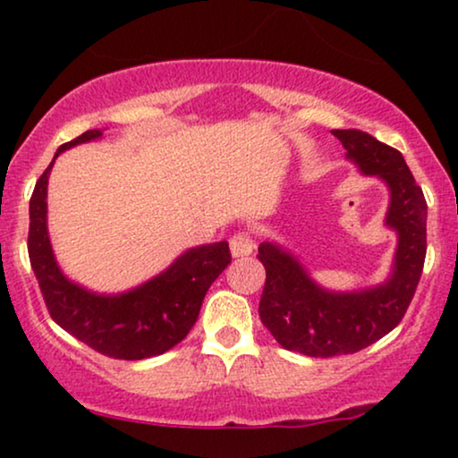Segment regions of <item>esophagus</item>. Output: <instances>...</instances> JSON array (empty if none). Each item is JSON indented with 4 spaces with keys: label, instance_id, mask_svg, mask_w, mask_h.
I'll list each match as a JSON object with an SVG mask.
<instances>
[{
    "label": "esophagus",
    "instance_id": "34e87169",
    "mask_svg": "<svg viewBox=\"0 0 458 458\" xmlns=\"http://www.w3.org/2000/svg\"><path fill=\"white\" fill-rule=\"evenodd\" d=\"M229 250H231V256L240 259V256H248L254 252V242L250 240V235L246 233H235L229 240Z\"/></svg>",
    "mask_w": 458,
    "mask_h": 458
}]
</instances>
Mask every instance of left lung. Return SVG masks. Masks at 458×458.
<instances>
[{
	"label": "left lung",
	"mask_w": 458,
	"mask_h": 458,
	"mask_svg": "<svg viewBox=\"0 0 458 458\" xmlns=\"http://www.w3.org/2000/svg\"><path fill=\"white\" fill-rule=\"evenodd\" d=\"M360 174L377 177L390 191L384 225L396 233V252L386 281L335 292L310 277L296 254L273 240L259 246L267 268L260 318L285 350L315 359L354 354L403 321L421 279L428 250V204L398 149L359 129L331 131Z\"/></svg>",
	"instance_id": "8db88e82"
}]
</instances>
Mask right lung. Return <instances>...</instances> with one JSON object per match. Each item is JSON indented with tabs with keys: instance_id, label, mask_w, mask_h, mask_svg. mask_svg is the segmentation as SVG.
Here are the masks:
<instances>
[{
	"instance_id": "obj_1",
	"label": "right lung",
	"mask_w": 458,
	"mask_h": 458,
	"mask_svg": "<svg viewBox=\"0 0 458 458\" xmlns=\"http://www.w3.org/2000/svg\"><path fill=\"white\" fill-rule=\"evenodd\" d=\"M102 129L85 131L55 152L37 181L29 204V259L49 315L62 329L112 359L141 360L165 354L190 334L204 296L231 262L229 243L185 250L165 271L118 293H99L68 279L55 260L47 231V181L55 158L79 143L102 140Z\"/></svg>"
}]
</instances>
